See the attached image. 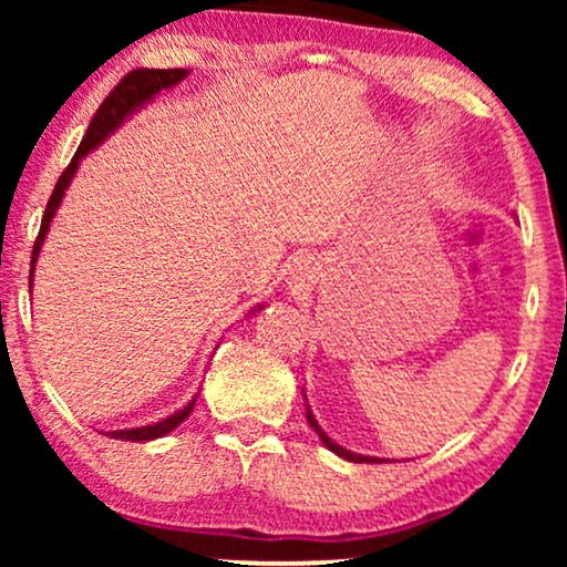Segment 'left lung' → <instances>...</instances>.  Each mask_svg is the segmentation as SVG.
Segmentation results:
<instances>
[{
	"instance_id": "1",
	"label": "left lung",
	"mask_w": 567,
	"mask_h": 567,
	"mask_svg": "<svg viewBox=\"0 0 567 567\" xmlns=\"http://www.w3.org/2000/svg\"><path fill=\"white\" fill-rule=\"evenodd\" d=\"M307 421H309V425H312V429L317 431V436H320V441L324 446L330 449L332 454H338V456H343V460H348V462H384V460H377V456H363V454H353V452H348V449H343V446H338L336 441H332L328 433H324L322 429H320V423L315 421V415L309 413V408H307Z\"/></svg>"
}]
</instances>
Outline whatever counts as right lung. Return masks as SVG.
Masks as SVG:
<instances>
[{
    "instance_id": "obj_1",
    "label": "right lung",
    "mask_w": 567,
    "mask_h": 567,
    "mask_svg": "<svg viewBox=\"0 0 567 567\" xmlns=\"http://www.w3.org/2000/svg\"><path fill=\"white\" fill-rule=\"evenodd\" d=\"M188 74H190L188 69H134V72H128L126 76H123V80L113 87L111 95L103 100V105L97 107L95 118H92V123H90L87 134H84V138H82L80 150H76L72 162H69V167L64 169V173H61L56 188H53L51 198H49V206H45L41 231H38L35 245H33V255H30V289H33L35 262H38V255H41L43 239H45V235H49L51 219L56 216L59 206H61V198H64V193L69 188V183H72V177L76 173V167H80V162L87 157V154L95 150V146L103 144L105 138L111 136L113 131L128 118V115H134L138 107H144L154 95H159L162 90H169V87H175V84H181ZM258 309H262V307H258ZM252 312H255V309H252ZM196 398H198V394H196ZM196 398H193L183 410H177V413L167 415L165 421H159L154 425H142V429L111 431L107 436L123 439V441H152V439L167 436L169 431L177 429V425H181L185 417L193 413Z\"/></svg>"
}]
</instances>
